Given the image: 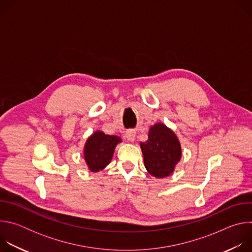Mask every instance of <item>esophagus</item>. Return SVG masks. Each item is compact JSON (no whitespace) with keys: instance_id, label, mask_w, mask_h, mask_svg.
Instances as JSON below:
<instances>
[{"instance_id":"34e87169","label":"esophagus","mask_w":252,"mask_h":252,"mask_svg":"<svg viewBox=\"0 0 252 252\" xmlns=\"http://www.w3.org/2000/svg\"><path fill=\"white\" fill-rule=\"evenodd\" d=\"M126 138L129 140V141H134V139H135V130L134 129H128V130H126Z\"/></svg>"}]
</instances>
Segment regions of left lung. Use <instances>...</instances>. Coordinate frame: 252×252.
<instances>
[{"label": "left lung", "instance_id": "1", "mask_svg": "<svg viewBox=\"0 0 252 252\" xmlns=\"http://www.w3.org/2000/svg\"><path fill=\"white\" fill-rule=\"evenodd\" d=\"M145 166L158 178L170 175L182 158V147L175 133L163 124L151 126L149 138L140 142Z\"/></svg>", "mask_w": 252, "mask_h": 252}]
</instances>
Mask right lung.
<instances>
[{
    "instance_id": "obj_1",
    "label": "right lung",
    "mask_w": 252,
    "mask_h": 252,
    "mask_svg": "<svg viewBox=\"0 0 252 252\" xmlns=\"http://www.w3.org/2000/svg\"><path fill=\"white\" fill-rule=\"evenodd\" d=\"M121 141V137L117 135H109L99 130L94 132L88 138L84 150L85 160L90 170L96 172L109 164Z\"/></svg>"
}]
</instances>
